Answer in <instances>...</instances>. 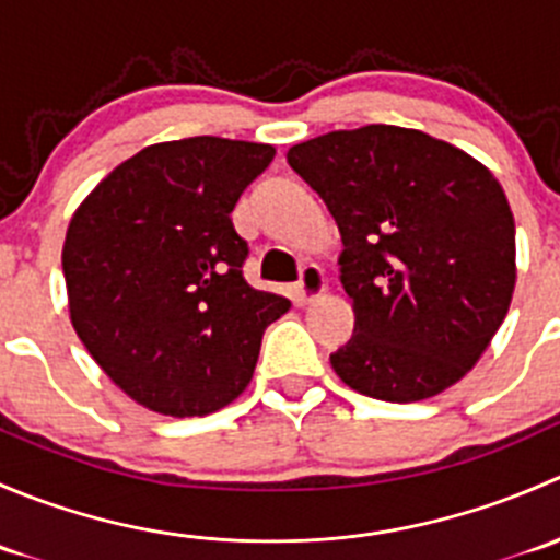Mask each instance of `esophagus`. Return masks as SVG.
<instances>
[{
    "label": "esophagus",
    "instance_id": "esophagus-1",
    "mask_svg": "<svg viewBox=\"0 0 560 560\" xmlns=\"http://www.w3.org/2000/svg\"><path fill=\"white\" fill-rule=\"evenodd\" d=\"M322 292H325V270L314 262L303 265L301 279H298V295H301V301H314Z\"/></svg>",
    "mask_w": 560,
    "mask_h": 560
}]
</instances>
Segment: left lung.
I'll return each instance as SVG.
<instances>
[{
	"instance_id": "left-lung-1",
	"label": "left lung",
	"mask_w": 560,
	"mask_h": 560,
	"mask_svg": "<svg viewBox=\"0 0 560 560\" xmlns=\"http://www.w3.org/2000/svg\"><path fill=\"white\" fill-rule=\"evenodd\" d=\"M290 167L341 233L354 336L330 354L358 393L411 404L468 374L510 312L515 219L488 167L420 129L369 124L298 143Z\"/></svg>"
}]
</instances>
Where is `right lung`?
Instances as JSON below:
<instances>
[{
  "mask_svg": "<svg viewBox=\"0 0 560 560\" xmlns=\"http://www.w3.org/2000/svg\"><path fill=\"white\" fill-rule=\"evenodd\" d=\"M273 145L200 135L138 151L83 200L67 230L72 327L145 409L202 417L244 393L262 332L290 308L244 279L233 224Z\"/></svg>",
  "mask_w": 560,
  "mask_h": 560,
  "instance_id": "add662e5",
  "label": "right lung"
}]
</instances>
